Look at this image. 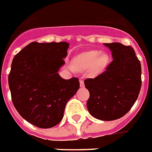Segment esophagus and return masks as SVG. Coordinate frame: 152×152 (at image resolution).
<instances>
[{"instance_id":"1","label":"esophagus","mask_w":152,"mask_h":152,"mask_svg":"<svg viewBox=\"0 0 152 152\" xmlns=\"http://www.w3.org/2000/svg\"><path fill=\"white\" fill-rule=\"evenodd\" d=\"M79 83H80V87H82L83 88V87L84 86V82H83V80H82V79L79 81Z\"/></svg>"}]
</instances>
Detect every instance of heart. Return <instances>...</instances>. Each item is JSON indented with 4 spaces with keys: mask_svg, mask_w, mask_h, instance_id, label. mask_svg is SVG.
Listing matches in <instances>:
<instances>
[{
    "mask_svg": "<svg viewBox=\"0 0 152 152\" xmlns=\"http://www.w3.org/2000/svg\"><path fill=\"white\" fill-rule=\"evenodd\" d=\"M108 57L105 54H101L98 50H90L78 54L74 59V66L78 70H87L91 66L94 73L102 71L107 64ZM73 69V67H71Z\"/></svg>",
    "mask_w": 152,
    "mask_h": 152,
    "instance_id": "1",
    "label": "heart"
}]
</instances>
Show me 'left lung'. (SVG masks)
Listing matches in <instances>:
<instances>
[{
  "label": "left lung",
  "mask_w": 152,
  "mask_h": 152,
  "mask_svg": "<svg viewBox=\"0 0 152 152\" xmlns=\"http://www.w3.org/2000/svg\"><path fill=\"white\" fill-rule=\"evenodd\" d=\"M104 45L112 51L113 60L102 74L84 81L89 91L87 107L94 118L113 121L127 113L137 101L142 87V68L131 46L121 43Z\"/></svg>",
  "instance_id": "left-lung-1"
}]
</instances>
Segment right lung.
I'll return each instance as SVG.
<instances>
[{
	"label": "right lung",
	"mask_w": 152,
	"mask_h": 152,
	"mask_svg": "<svg viewBox=\"0 0 152 152\" xmlns=\"http://www.w3.org/2000/svg\"><path fill=\"white\" fill-rule=\"evenodd\" d=\"M67 42H32L15 56L8 83L15 109L27 122L50 128L62 120L66 103L77 93V78L58 74L65 62Z\"/></svg>",
	"instance_id": "obj_1"
}]
</instances>
